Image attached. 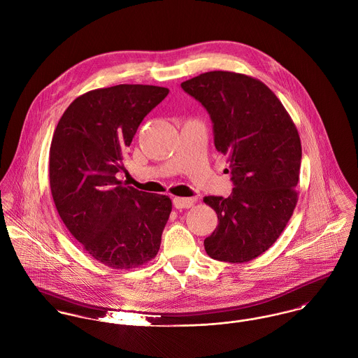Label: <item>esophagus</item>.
<instances>
[{
	"instance_id": "34e87169",
	"label": "esophagus",
	"mask_w": 358,
	"mask_h": 358,
	"mask_svg": "<svg viewBox=\"0 0 358 358\" xmlns=\"http://www.w3.org/2000/svg\"><path fill=\"white\" fill-rule=\"evenodd\" d=\"M194 203H195V198H178V196H176L173 199V205L177 209H189V208L194 206Z\"/></svg>"
}]
</instances>
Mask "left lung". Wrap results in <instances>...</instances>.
I'll return each mask as SVG.
<instances>
[{"label": "left lung", "instance_id": "1", "mask_svg": "<svg viewBox=\"0 0 358 358\" xmlns=\"http://www.w3.org/2000/svg\"><path fill=\"white\" fill-rule=\"evenodd\" d=\"M181 87L208 110L234 184L229 198H203L219 222L203 241L206 254L230 264L252 261L275 244L297 205L299 131L276 94L252 76L210 71Z\"/></svg>", "mask_w": 358, "mask_h": 358}]
</instances>
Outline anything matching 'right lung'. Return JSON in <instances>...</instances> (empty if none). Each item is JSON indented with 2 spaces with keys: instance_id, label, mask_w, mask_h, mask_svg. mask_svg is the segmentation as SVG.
Segmentation results:
<instances>
[{
  "instance_id": "1",
  "label": "right lung",
  "mask_w": 358,
  "mask_h": 358,
  "mask_svg": "<svg viewBox=\"0 0 358 358\" xmlns=\"http://www.w3.org/2000/svg\"><path fill=\"white\" fill-rule=\"evenodd\" d=\"M167 87L117 85L76 97L59 118L50 146V188L69 233L113 269L152 261L171 213V199L125 187L127 148Z\"/></svg>"
}]
</instances>
